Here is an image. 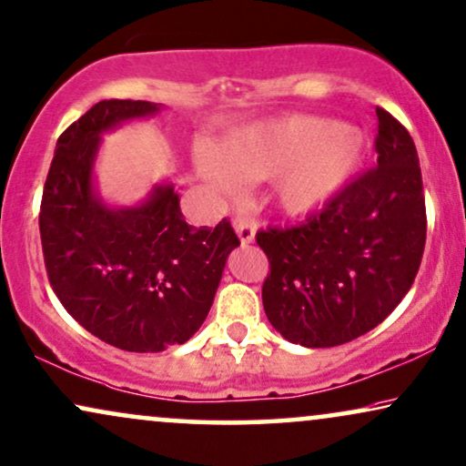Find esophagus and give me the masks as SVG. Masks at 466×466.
<instances>
[{
  "mask_svg": "<svg viewBox=\"0 0 466 466\" xmlns=\"http://www.w3.org/2000/svg\"><path fill=\"white\" fill-rule=\"evenodd\" d=\"M233 228L235 233L239 235V241L241 244H252L255 241V233H257V222L246 218V216H238V218L233 220Z\"/></svg>",
  "mask_w": 466,
  "mask_h": 466,
  "instance_id": "esophagus-1",
  "label": "esophagus"
}]
</instances>
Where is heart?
I'll return each instance as SVG.
<instances>
[{"mask_svg": "<svg viewBox=\"0 0 466 466\" xmlns=\"http://www.w3.org/2000/svg\"><path fill=\"white\" fill-rule=\"evenodd\" d=\"M364 145L349 126L308 115L269 119L235 132L218 149H203L197 167L222 192L239 179H276V203L308 216L340 192L361 165Z\"/></svg>", "mask_w": 466, "mask_h": 466, "instance_id": "heart-1", "label": "heart"}]
</instances>
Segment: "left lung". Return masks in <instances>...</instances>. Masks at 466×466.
<instances>
[{
    "mask_svg": "<svg viewBox=\"0 0 466 466\" xmlns=\"http://www.w3.org/2000/svg\"><path fill=\"white\" fill-rule=\"evenodd\" d=\"M377 168L325 203L304 225L268 228L263 308L289 342L338 347L377 328L409 293L426 244L418 149L407 128L377 106Z\"/></svg>",
    "mask_w": 466,
    "mask_h": 466,
    "instance_id": "8db88e82",
    "label": "left lung"
}]
</instances>
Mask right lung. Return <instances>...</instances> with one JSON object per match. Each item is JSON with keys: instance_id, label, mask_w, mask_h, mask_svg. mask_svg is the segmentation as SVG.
<instances>
[{"instance_id": "1", "label": "right lung", "mask_w": 466, "mask_h": 466, "mask_svg": "<svg viewBox=\"0 0 466 466\" xmlns=\"http://www.w3.org/2000/svg\"><path fill=\"white\" fill-rule=\"evenodd\" d=\"M160 105L100 100L57 138L40 205L48 282L72 319L113 347L158 353L195 336L214 304L231 250V222L190 227L173 184L132 208L94 190L100 137Z\"/></svg>"}]
</instances>
